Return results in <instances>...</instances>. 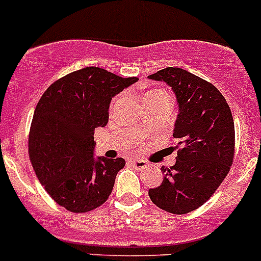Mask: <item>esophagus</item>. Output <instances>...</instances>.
Here are the masks:
<instances>
[{
	"label": "esophagus",
	"mask_w": 261,
	"mask_h": 261,
	"mask_svg": "<svg viewBox=\"0 0 261 261\" xmlns=\"http://www.w3.org/2000/svg\"><path fill=\"white\" fill-rule=\"evenodd\" d=\"M130 165L131 167L136 168V169H144L146 168V162L145 160H141V159H131L130 160Z\"/></svg>",
	"instance_id": "esophagus-1"
}]
</instances>
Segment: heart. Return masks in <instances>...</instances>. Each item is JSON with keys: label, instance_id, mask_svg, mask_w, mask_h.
<instances>
[{"label": "heart", "instance_id": "1", "mask_svg": "<svg viewBox=\"0 0 261 261\" xmlns=\"http://www.w3.org/2000/svg\"><path fill=\"white\" fill-rule=\"evenodd\" d=\"M160 93H163V92H152V93H149V94H147L146 98H149V97H151V96H155V94H160ZM146 98H145V99H146ZM121 99H122V96H118L117 98H115V101L112 102V109H114V107L116 106V105L118 103V102L121 101Z\"/></svg>", "mask_w": 261, "mask_h": 261}]
</instances>
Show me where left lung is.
I'll return each instance as SVG.
<instances>
[{
	"instance_id": "obj_1",
	"label": "left lung",
	"mask_w": 261,
	"mask_h": 261,
	"mask_svg": "<svg viewBox=\"0 0 261 261\" xmlns=\"http://www.w3.org/2000/svg\"><path fill=\"white\" fill-rule=\"evenodd\" d=\"M147 78L172 87L179 109L173 134L178 139L177 162L162 167L164 179L149 189V197L159 208L184 215L211 198L232 165V114L212 83L181 68H165Z\"/></svg>"
}]
</instances>
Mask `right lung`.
Segmentation results:
<instances>
[{"label": "right lung", "instance_id": "add662e5", "mask_svg": "<svg viewBox=\"0 0 261 261\" xmlns=\"http://www.w3.org/2000/svg\"><path fill=\"white\" fill-rule=\"evenodd\" d=\"M138 81L87 67L55 81L36 105L29 156L49 196L68 211H92L111 194L125 160L94 158V128L109 122L112 97Z\"/></svg>", "mask_w": 261, "mask_h": 261}]
</instances>
